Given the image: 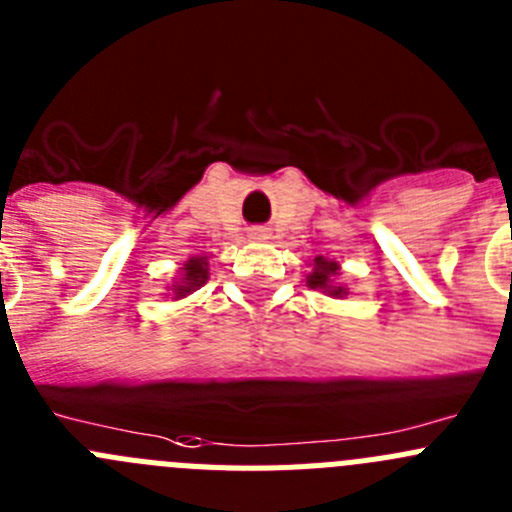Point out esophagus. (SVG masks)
<instances>
[{
    "label": "esophagus",
    "mask_w": 512,
    "mask_h": 512,
    "mask_svg": "<svg viewBox=\"0 0 512 512\" xmlns=\"http://www.w3.org/2000/svg\"><path fill=\"white\" fill-rule=\"evenodd\" d=\"M251 238H256V241H264V238H269V231H266V228H253Z\"/></svg>",
    "instance_id": "esophagus-1"
}]
</instances>
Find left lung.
I'll return each instance as SVG.
<instances>
[{
	"label": "left lung",
	"instance_id": "1",
	"mask_svg": "<svg viewBox=\"0 0 512 512\" xmlns=\"http://www.w3.org/2000/svg\"><path fill=\"white\" fill-rule=\"evenodd\" d=\"M312 269L307 271V287L317 289V292L327 294L332 299L348 297L350 289L340 281V261L327 259V256H317L312 261Z\"/></svg>",
	"mask_w": 512,
	"mask_h": 512
}]
</instances>
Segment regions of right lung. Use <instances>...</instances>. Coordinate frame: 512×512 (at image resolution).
<instances>
[{"label": "right lung", "instance_id": "1", "mask_svg": "<svg viewBox=\"0 0 512 512\" xmlns=\"http://www.w3.org/2000/svg\"><path fill=\"white\" fill-rule=\"evenodd\" d=\"M210 269H208V256H190V259L182 264L180 274L172 279V287H167V297L177 299H185L190 297L192 292H198L203 287L205 281H208Z\"/></svg>", "mask_w": 512, "mask_h": 512}]
</instances>
